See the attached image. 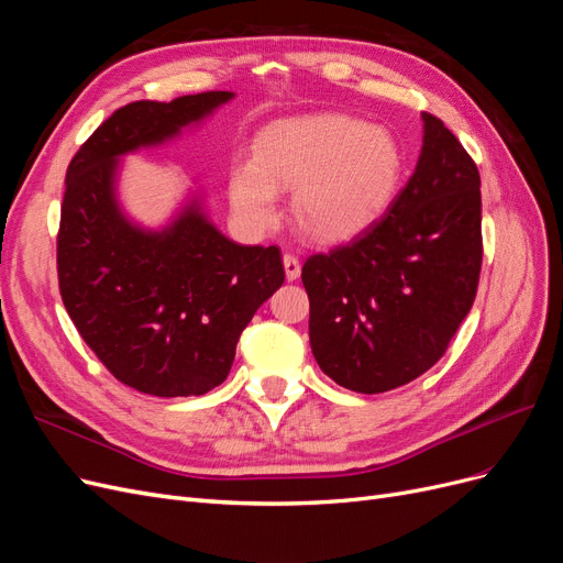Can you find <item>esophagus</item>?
Instances as JSON below:
<instances>
[{"mask_svg":"<svg viewBox=\"0 0 563 563\" xmlns=\"http://www.w3.org/2000/svg\"><path fill=\"white\" fill-rule=\"evenodd\" d=\"M284 272H286V279L294 282L300 277V261L296 258L294 253H284Z\"/></svg>","mask_w":563,"mask_h":563,"instance_id":"34e87169","label":"esophagus"}]
</instances>
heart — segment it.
<instances>
[{
  "label": "heart",
  "mask_w": 563,
  "mask_h": 563,
  "mask_svg": "<svg viewBox=\"0 0 563 563\" xmlns=\"http://www.w3.org/2000/svg\"><path fill=\"white\" fill-rule=\"evenodd\" d=\"M401 150L387 129L347 114H308L267 126L255 159L230 174V201L246 225L277 218V192L294 195V220L319 244L366 232L387 211L401 180Z\"/></svg>",
  "instance_id": "obj_1"
}]
</instances>
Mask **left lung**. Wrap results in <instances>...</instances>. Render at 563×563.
Wrapping results in <instances>:
<instances>
[{
    "label": "left lung",
    "instance_id": "obj_1",
    "mask_svg": "<svg viewBox=\"0 0 563 563\" xmlns=\"http://www.w3.org/2000/svg\"><path fill=\"white\" fill-rule=\"evenodd\" d=\"M413 176L387 213L302 265L310 345L331 380L378 395L444 356L482 272V178L455 135L422 112Z\"/></svg>",
    "mask_w": 563,
    "mask_h": 563
}]
</instances>
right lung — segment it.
I'll list each match as a JSON object with an SVG mask.
<instances>
[{
	"label": "right lung",
	"mask_w": 563,
	"mask_h": 563,
	"mask_svg": "<svg viewBox=\"0 0 563 563\" xmlns=\"http://www.w3.org/2000/svg\"><path fill=\"white\" fill-rule=\"evenodd\" d=\"M232 91L135 100L114 110L67 166L56 242L67 314L112 376L152 397H199L223 383L236 340L284 284L277 246H242L192 199L172 225L129 223L117 159L159 145L228 103Z\"/></svg>",
	"instance_id": "add662e5"
}]
</instances>
